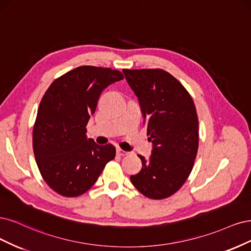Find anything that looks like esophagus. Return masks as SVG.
I'll use <instances>...</instances> for the list:
<instances>
[{"instance_id":"obj_1","label":"esophagus","mask_w":251,"mask_h":251,"mask_svg":"<svg viewBox=\"0 0 251 251\" xmlns=\"http://www.w3.org/2000/svg\"><path fill=\"white\" fill-rule=\"evenodd\" d=\"M117 154L120 155V156H125V155H128V152L122 150L121 148H118L117 149Z\"/></svg>"}]
</instances>
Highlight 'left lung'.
<instances>
[{
  "label": "left lung",
  "mask_w": 251,
  "mask_h": 251,
  "mask_svg": "<svg viewBox=\"0 0 251 251\" xmlns=\"http://www.w3.org/2000/svg\"><path fill=\"white\" fill-rule=\"evenodd\" d=\"M123 73L142 108L153 150L142 160L141 171L130 176L135 189L147 198L160 200L178 191L192 172L199 145L195 104L185 87L161 69Z\"/></svg>",
  "instance_id": "obj_1"
}]
</instances>
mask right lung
I'll return each instance as SVG.
<instances>
[{
  "instance_id": "add662e5",
  "label": "right lung",
  "mask_w": 251,
  "mask_h": 251,
  "mask_svg": "<svg viewBox=\"0 0 251 251\" xmlns=\"http://www.w3.org/2000/svg\"><path fill=\"white\" fill-rule=\"evenodd\" d=\"M122 79L118 70L82 66L55 79L45 93L32 144L40 175L59 195H82L115 158L116 148L86 139L85 127L104 88Z\"/></svg>"
}]
</instances>
